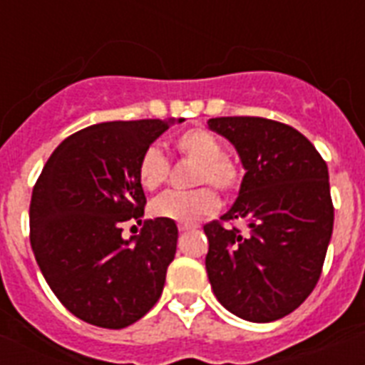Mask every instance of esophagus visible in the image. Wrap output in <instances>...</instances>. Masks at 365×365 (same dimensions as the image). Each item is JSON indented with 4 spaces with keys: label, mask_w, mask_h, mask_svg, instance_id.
<instances>
[{
    "label": "esophagus",
    "mask_w": 365,
    "mask_h": 365,
    "mask_svg": "<svg viewBox=\"0 0 365 365\" xmlns=\"http://www.w3.org/2000/svg\"><path fill=\"white\" fill-rule=\"evenodd\" d=\"M191 229H197V225H180V233H187Z\"/></svg>",
    "instance_id": "esophagus-1"
}]
</instances>
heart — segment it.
<instances>
[{"mask_svg": "<svg viewBox=\"0 0 365 365\" xmlns=\"http://www.w3.org/2000/svg\"><path fill=\"white\" fill-rule=\"evenodd\" d=\"M174 149L183 159L197 163L193 170V185L212 183L229 193L239 187L240 170L233 160L223 155V145L206 128H189L174 138ZM168 178V160L157 148L143 151L138 163V182L145 191H157ZM217 208V197L210 187H199L187 193H168L151 205V214L178 225H191L200 217L210 216Z\"/></svg>", "mask_w": 365, "mask_h": 365, "instance_id": "obj_1", "label": "heart"}]
</instances>
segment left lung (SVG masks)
Segmentation results:
<instances>
[{
    "mask_svg": "<svg viewBox=\"0 0 365 365\" xmlns=\"http://www.w3.org/2000/svg\"><path fill=\"white\" fill-rule=\"evenodd\" d=\"M210 130L233 143L246 170L223 222L205 225L214 295L248 322H272L309 297L334 231L328 165L301 132L263 117H216Z\"/></svg>",
    "mask_w": 365,
    "mask_h": 365,
    "instance_id": "8db88e82",
    "label": "left lung"
}]
</instances>
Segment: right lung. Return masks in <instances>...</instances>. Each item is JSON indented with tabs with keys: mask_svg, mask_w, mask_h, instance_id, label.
<instances>
[{
	"mask_svg": "<svg viewBox=\"0 0 365 365\" xmlns=\"http://www.w3.org/2000/svg\"><path fill=\"white\" fill-rule=\"evenodd\" d=\"M183 119L100 123L54 149L30 205V242L60 303L98 328L130 326L159 301L176 255L178 227L145 220L123 239V222L143 216L138 163L157 138Z\"/></svg>",
	"mask_w": 365,
	"mask_h": 365,
	"instance_id": "obj_1",
	"label": "right lung"
}]
</instances>
